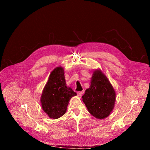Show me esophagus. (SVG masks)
Wrapping results in <instances>:
<instances>
[{
	"label": "esophagus",
	"mask_w": 150,
	"mask_h": 150,
	"mask_svg": "<svg viewBox=\"0 0 150 150\" xmlns=\"http://www.w3.org/2000/svg\"><path fill=\"white\" fill-rule=\"evenodd\" d=\"M83 93H84V91H80V92H78V96H79V97H81L83 94Z\"/></svg>",
	"instance_id": "34e87169"
}]
</instances>
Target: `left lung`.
I'll return each mask as SVG.
<instances>
[{
	"instance_id": "1",
	"label": "left lung",
	"mask_w": 150,
	"mask_h": 150,
	"mask_svg": "<svg viewBox=\"0 0 150 150\" xmlns=\"http://www.w3.org/2000/svg\"><path fill=\"white\" fill-rule=\"evenodd\" d=\"M82 98L92 115L98 119H104L113 111L116 92L106 76L97 69L93 72L91 85Z\"/></svg>"
}]
</instances>
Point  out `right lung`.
<instances>
[{
  "label": "right lung",
  "instance_id": "right-lung-1",
  "mask_svg": "<svg viewBox=\"0 0 150 150\" xmlns=\"http://www.w3.org/2000/svg\"><path fill=\"white\" fill-rule=\"evenodd\" d=\"M76 96V92L67 86L64 68L58 66L52 71L42 90V108L50 119H59L66 114L70 100Z\"/></svg>",
  "mask_w": 150,
  "mask_h": 150
}]
</instances>
